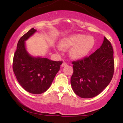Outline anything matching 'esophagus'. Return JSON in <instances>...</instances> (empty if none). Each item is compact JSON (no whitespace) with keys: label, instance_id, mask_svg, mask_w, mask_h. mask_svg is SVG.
<instances>
[{"label":"esophagus","instance_id":"34e87169","mask_svg":"<svg viewBox=\"0 0 123 123\" xmlns=\"http://www.w3.org/2000/svg\"><path fill=\"white\" fill-rule=\"evenodd\" d=\"M66 65H67V63H66V62H63L62 64L61 65V66H62V67H63V66H66Z\"/></svg>","mask_w":123,"mask_h":123}]
</instances>
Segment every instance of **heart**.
<instances>
[{
    "mask_svg": "<svg viewBox=\"0 0 123 123\" xmlns=\"http://www.w3.org/2000/svg\"><path fill=\"white\" fill-rule=\"evenodd\" d=\"M95 44L94 38L91 36L83 34L70 35L60 41L58 50L62 49L70 50V55L74 59H81L86 57L91 51Z\"/></svg>",
    "mask_w": 123,
    "mask_h": 123,
    "instance_id": "b5f03b06",
    "label": "heart"
}]
</instances>
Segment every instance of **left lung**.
Listing matches in <instances>:
<instances>
[{
    "instance_id": "1",
    "label": "left lung",
    "mask_w": 123,
    "mask_h": 123,
    "mask_svg": "<svg viewBox=\"0 0 123 123\" xmlns=\"http://www.w3.org/2000/svg\"><path fill=\"white\" fill-rule=\"evenodd\" d=\"M72 88L83 98H93L99 94L112 79L115 69L113 50L105 37L100 48L89 57L73 61Z\"/></svg>"
}]
</instances>
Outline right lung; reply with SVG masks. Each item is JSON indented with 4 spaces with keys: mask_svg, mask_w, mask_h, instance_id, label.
<instances>
[{
    "mask_svg": "<svg viewBox=\"0 0 123 123\" xmlns=\"http://www.w3.org/2000/svg\"><path fill=\"white\" fill-rule=\"evenodd\" d=\"M36 32V29L32 28L18 41L14 55L12 69L22 88L31 94H40L51 85L62 62L32 57L28 53L25 42Z\"/></svg>",
    "mask_w": 123,
    "mask_h": 123,
    "instance_id": "add662e5",
    "label": "right lung"
}]
</instances>
